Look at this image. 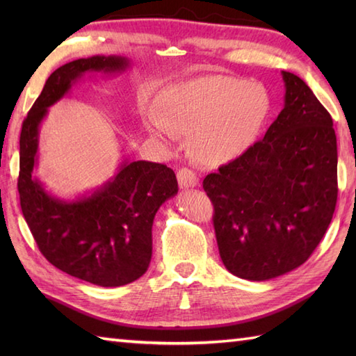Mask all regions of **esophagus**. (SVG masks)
Masks as SVG:
<instances>
[{
  "label": "esophagus",
  "mask_w": 356,
  "mask_h": 356,
  "mask_svg": "<svg viewBox=\"0 0 356 356\" xmlns=\"http://www.w3.org/2000/svg\"><path fill=\"white\" fill-rule=\"evenodd\" d=\"M177 180H179V186L182 188V190H188V188H194L199 185V177L195 176L194 171L188 168L179 170Z\"/></svg>",
  "instance_id": "1"
}]
</instances>
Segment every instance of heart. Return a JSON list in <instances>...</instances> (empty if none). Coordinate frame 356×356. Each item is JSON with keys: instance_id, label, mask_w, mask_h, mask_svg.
I'll return each instance as SVG.
<instances>
[{"instance_id": "b5f03b06", "label": "heart", "mask_w": 356, "mask_h": 356, "mask_svg": "<svg viewBox=\"0 0 356 356\" xmlns=\"http://www.w3.org/2000/svg\"><path fill=\"white\" fill-rule=\"evenodd\" d=\"M270 111V96L259 82L223 74L188 79L166 88L163 110H149L147 128L156 139L190 134L197 161L223 165L259 138Z\"/></svg>"}]
</instances>
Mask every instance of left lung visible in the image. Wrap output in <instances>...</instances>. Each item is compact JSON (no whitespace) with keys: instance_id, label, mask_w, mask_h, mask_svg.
<instances>
[{"instance_id":"8db88e82","label":"left lung","mask_w":356,"mask_h":356,"mask_svg":"<svg viewBox=\"0 0 356 356\" xmlns=\"http://www.w3.org/2000/svg\"><path fill=\"white\" fill-rule=\"evenodd\" d=\"M282 76L284 107L264 138L203 180L225 268L251 282L301 266L337 205L334 122L303 79Z\"/></svg>"}]
</instances>
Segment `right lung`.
<instances>
[{
    "label": "right lung",
    "mask_w": 356,
    "mask_h": 356,
    "mask_svg": "<svg viewBox=\"0 0 356 356\" xmlns=\"http://www.w3.org/2000/svg\"><path fill=\"white\" fill-rule=\"evenodd\" d=\"M130 65L128 58L113 55L61 65L45 81L19 138V202L38 248L55 268L102 287L128 284L147 272L154 216L177 194L176 174L162 163L124 157L102 186L70 200L49 193L32 174L40 159V127L51 105L87 73L120 74Z\"/></svg>",
    "instance_id": "obj_1"
}]
</instances>
